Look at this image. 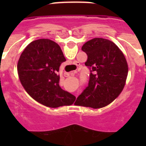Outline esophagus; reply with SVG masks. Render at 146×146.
Returning a JSON list of instances; mask_svg holds the SVG:
<instances>
[{"label": "esophagus", "mask_w": 146, "mask_h": 146, "mask_svg": "<svg viewBox=\"0 0 146 146\" xmlns=\"http://www.w3.org/2000/svg\"><path fill=\"white\" fill-rule=\"evenodd\" d=\"M75 73H76V72H70V73H66V72H65V73H64V76H65V77H69V76H70V75H74ZM75 96L76 97L77 96V94H75Z\"/></svg>", "instance_id": "obj_1"}]
</instances>
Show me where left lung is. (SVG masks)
Wrapping results in <instances>:
<instances>
[{"instance_id": "8db88e82", "label": "left lung", "mask_w": 146, "mask_h": 146, "mask_svg": "<svg viewBox=\"0 0 146 146\" xmlns=\"http://www.w3.org/2000/svg\"><path fill=\"white\" fill-rule=\"evenodd\" d=\"M88 55L85 63L91 70L88 86L77 98L75 104L94 109L107 106L123 91L128 65L123 52L108 39L94 38L82 45Z\"/></svg>"}]
</instances>
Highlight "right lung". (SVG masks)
Listing matches in <instances>:
<instances>
[{"instance_id": "add662e5", "label": "right lung", "mask_w": 146, "mask_h": 146, "mask_svg": "<svg viewBox=\"0 0 146 146\" xmlns=\"http://www.w3.org/2000/svg\"><path fill=\"white\" fill-rule=\"evenodd\" d=\"M66 61L57 43L41 38L31 42L20 55L18 76L30 96L49 108L71 105L76 97L59 86L58 74L60 64Z\"/></svg>"}]
</instances>
